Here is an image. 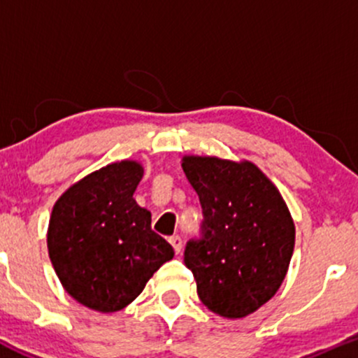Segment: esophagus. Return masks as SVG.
Listing matches in <instances>:
<instances>
[{"label":"esophagus","mask_w":358,"mask_h":358,"mask_svg":"<svg viewBox=\"0 0 358 358\" xmlns=\"http://www.w3.org/2000/svg\"><path fill=\"white\" fill-rule=\"evenodd\" d=\"M170 244L173 245V249H175V254H180V252H182V245H183V242H182V237H178V236H173V237H170Z\"/></svg>","instance_id":"obj_1"}]
</instances>
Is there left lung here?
<instances>
[{
    "instance_id": "8db88e82",
    "label": "left lung",
    "mask_w": 358,
    "mask_h": 358,
    "mask_svg": "<svg viewBox=\"0 0 358 358\" xmlns=\"http://www.w3.org/2000/svg\"><path fill=\"white\" fill-rule=\"evenodd\" d=\"M183 171L202 205L200 237L185 266L208 310L244 318L276 294L294 249V224L281 193L250 162L185 156Z\"/></svg>"
}]
</instances>
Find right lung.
<instances>
[{
  "label": "right lung",
  "instance_id": "right-lung-1",
  "mask_svg": "<svg viewBox=\"0 0 358 358\" xmlns=\"http://www.w3.org/2000/svg\"><path fill=\"white\" fill-rule=\"evenodd\" d=\"M141 178L139 163H113L72 185L53 205L48 256L65 291L90 310H122L175 256L151 231V213L133 199Z\"/></svg>",
  "mask_w": 358,
  "mask_h": 358
}]
</instances>
